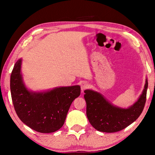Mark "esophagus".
I'll list each match as a JSON object with an SVG mask.
<instances>
[{
    "label": "esophagus",
    "mask_w": 155,
    "mask_h": 155,
    "mask_svg": "<svg viewBox=\"0 0 155 155\" xmlns=\"http://www.w3.org/2000/svg\"><path fill=\"white\" fill-rule=\"evenodd\" d=\"M88 87H89V85L87 82H83L81 84V90L83 91L85 90H86V89H87Z\"/></svg>",
    "instance_id": "34e87169"
}]
</instances>
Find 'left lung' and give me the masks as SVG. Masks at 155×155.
Wrapping results in <instances>:
<instances>
[{
	"instance_id": "obj_1",
	"label": "left lung",
	"mask_w": 155,
	"mask_h": 155,
	"mask_svg": "<svg viewBox=\"0 0 155 155\" xmlns=\"http://www.w3.org/2000/svg\"><path fill=\"white\" fill-rule=\"evenodd\" d=\"M148 80L137 102L128 109L114 106L104 96L90 90L84 91L87 104L86 114L89 122L97 130L115 133L124 129L137 120L142 113L146 101Z\"/></svg>"
}]
</instances>
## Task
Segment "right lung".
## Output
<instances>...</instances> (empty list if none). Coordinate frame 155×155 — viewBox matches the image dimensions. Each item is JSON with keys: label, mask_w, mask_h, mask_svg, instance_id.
<instances>
[{"label": "right lung", "mask_w": 155, "mask_h": 155, "mask_svg": "<svg viewBox=\"0 0 155 155\" xmlns=\"http://www.w3.org/2000/svg\"><path fill=\"white\" fill-rule=\"evenodd\" d=\"M21 64L20 59L14 65L10 78L12 102L18 117L37 132H55L64 125L72 103L80 96L81 87H60L44 92L30 91L23 83Z\"/></svg>", "instance_id": "obj_1"}]
</instances>
